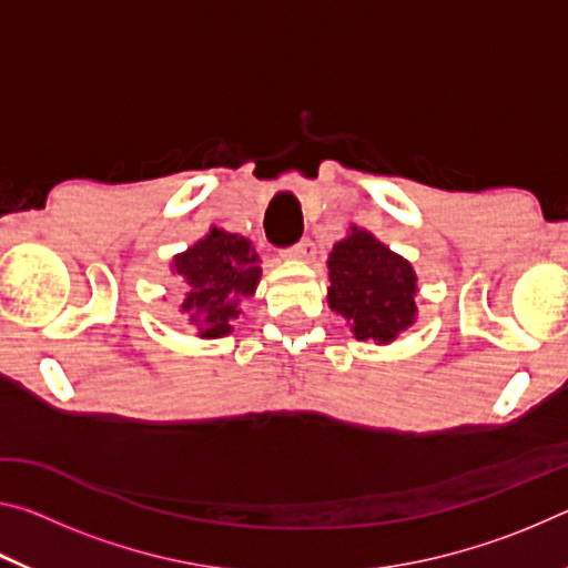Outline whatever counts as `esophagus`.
<instances>
[{"instance_id": "1", "label": "esophagus", "mask_w": 568, "mask_h": 568, "mask_svg": "<svg viewBox=\"0 0 568 568\" xmlns=\"http://www.w3.org/2000/svg\"><path fill=\"white\" fill-rule=\"evenodd\" d=\"M313 255H315V247L311 240H301V243L293 245L291 250H285L287 261H297V263H311Z\"/></svg>"}]
</instances>
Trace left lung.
Instances as JSON below:
<instances>
[{
  "label": "left lung",
  "mask_w": 568,
  "mask_h": 568,
  "mask_svg": "<svg viewBox=\"0 0 568 568\" xmlns=\"http://www.w3.org/2000/svg\"><path fill=\"white\" fill-rule=\"evenodd\" d=\"M328 305L353 338L390 345L418 318V275L365 227L351 225L328 253Z\"/></svg>",
  "instance_id": "8db88e82"
}]
</instances>
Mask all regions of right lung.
<instances>
[{
    "label": "right lung",
    "mask_w": 568,
    "mask_h": 568,
    "mask_svg": "<svg viewBox=\"0 0 568 568\" xmlns=\"http://www.w3.org/2000/svg\"><path fill=\"white\" fill-rule=\"evenodd\" d=\"M170 273L182 291L178 311L197 338L215 341L233 333L243 318V301L255 295L263 267L247 237L213 225L195 245L172 257Z\"/></svg>",
    "instance_id": "obj_1"
}]
</instances>
